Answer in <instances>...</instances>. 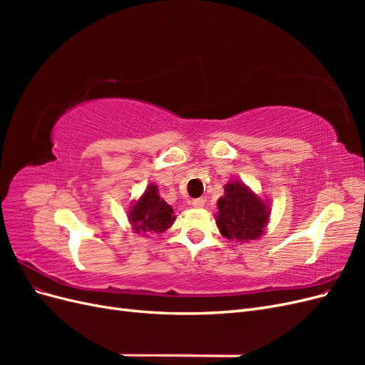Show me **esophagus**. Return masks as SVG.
Instances as JSON below:
<instances>
[{"label":"esophagus","instance_id":"esophagus-1","mask_svg":"<svg viewBox=\"0 0 365 365\" xmlns=\"http://www.w3.org/2000/svg\"><path fill=\"white\" fill-rule=\"evenodd\" d=\"M204 204H205V200H202V197H196V200L192 201V205L195 208H201V207H204Z\"/></svg>","mask_w":365,"mask_h":365}]
</instances>
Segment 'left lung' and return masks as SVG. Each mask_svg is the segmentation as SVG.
I'll return each mask as SVG.
<instances>
[{
    "label": "left lung",
    "mask_w": 365,
    "mask_h": 365,
    "mask_svg": "<svg viewBox=\"0 0 365 365\" xmlns=\"http://www.w3.org/2000/svg\"><path fill=\"white\" fill-rule=\"evenodd\" d=\"M224 192L216 215L220 235L236 242L259 239L268 225L269 205L240 181H230Z\"/></svg>",
    "instance_id": "8db88e82"
}]
</instances>
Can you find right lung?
<instances>
[{
    "mask_svg": "<svg viewBox=\"0 0 365 365\" xmlns=\"http://www.w3.org/2000/svg\"><path fill=\"white\" fill-rule=\"evenodd\" d=\"M175 217L173 208L161 200L155 184H150L128 212L132 230L143 236L164 233L173 224Z\"/></svg>",
    "mask_w": 365,
    "mask_h": 365,
    "instance_id": "1",
    "label": "right lung"
}]
</instances>
